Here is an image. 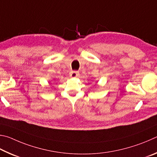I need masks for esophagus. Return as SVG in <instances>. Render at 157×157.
Masks as SVG:
<instances>
[{"label": "esophagus", "instance_id": "34e87169", "mask_svg": "<svg viewBox=\"0 0 157 157\" xmlns=\"http://www.w3.org/2000/svg\"><path fill=\"white\" fill-rule=\"evenodd\" d=\"M70 75L71 77H73V78H75L79 75V72L78 71H71L70 72Z\"/></svg>", "mask_w": 157, "mask_h": 157}]
</instances>
